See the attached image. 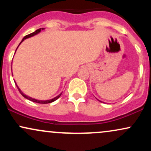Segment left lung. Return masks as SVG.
I'll use <instances>...</instances> for the list:
<instances>
[{
    "mask_svg": "<svg viewBox=\"0 0 151 151\" xmlns=\"http://www.w3.org/2000/svg\"><path fill=\"white\" fill-rule=\"evenodd\" d=\"M99 100V99H98ZM101 102H102V101H101Z\"/></svg>",
    "mask_w": 151,
    "mask_h": 151,
    "instance_id": "left-lung-1",
    "label": "left lung"
}]
</instances>
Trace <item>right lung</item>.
<instances>
[{
	"label": "right lung",
	"mask_w": 151,
	"mask_h": 151,
	"mask_svg": "<svg viewBox=\"0 0 151 151\" xmlns=\"http://www.w3.org/2000/svg\"><path fill=\"white\" fill-rule=\"evenodd\" d=\"M44 29H45V28H40V29H37V30L35 31L34 32H32V33H30V34L27 35L25 36V37H23V39L22 40V41H21V42H20V44H19V45H20L21 44V43H22V42H23L24 40L27 39V38H29V37H32V36H34V35H35L38 34V33H39V32H41V30H44ZM19 45H18V46H19ZM18 47H17V49H18ZM17 49H16V50H17ZM16 50H15V52H16ZM15 85H16V86H17V88H18V89L19 90V91H20V93H21L22 96H24V97H25V99H27L30 100V101H31L36 102V103H38V104H45L52 103V102H53V101H56V100L58 99L59 97H60V96H61L62 93V92H61V93H60V94L58 95V96H55V98L51 99H49V100H37V99H33V98H32V97H30V96H27V95H25V93H24L23 92H22V91H21V90L20 89V88H19V87H18V86L17 85V84H16V82H15Z\"/></svg>",
	"instance_id": "right-lung-1"
}]
</instances>
